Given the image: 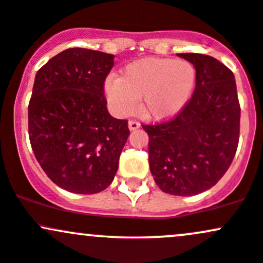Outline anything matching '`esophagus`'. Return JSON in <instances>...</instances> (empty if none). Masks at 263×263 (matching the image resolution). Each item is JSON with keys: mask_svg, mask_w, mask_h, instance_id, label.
<instances>
[{"mask_svg": "<svg viewBox=\"0 0 263 263\" xmlns=\"http://www.w3.org/2000/svg\"><path fill=\"white\" fill-rule=\"evenodd\" d=\"M140 128V123L137 120H129V129L130 130H137Z\"/></svg>", "mask_w": 263, "mask_h": 263, "instance_id": "1", "label": "esophagus"}]
</instances>
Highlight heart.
<instances>
[{"mask_svg":"<svg viewBox=\"0 0 263 263\" xmlns=\"http://www.w3.org/2000/svg\"><path fill=\"white\" fill-rule=\"evenodd\" d=\"M194 85L196 69L189 61L146 58L126 65L121 78H109L104 89L119 114H130L142 99L144 117L163 120L184 108Z\"/></svg>","mask_w":263,"mask_h":263,"instance_id":"heart-1","label":"heart"}]
</instances>
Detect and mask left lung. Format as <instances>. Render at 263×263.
Instances as JSON below:
<instances>
[{"label": "left lung", "mask_w": 263, "mask_h": 263, "mask_svg": "<svg viewBox=\"0 0 263 263\" xmlns=\"http://www.w3.org/2000/svg\"><path fill=\"white\" fill-rule=\"evenodd\" d=\"M178 56L196 69L192 98L173 119L143 129L158 187L173 196H194L213 187L230 168L238 146L241 108L234 75L226 65L203 53Z\"/></svg>", "instance_id": "8db88e82"}]
</instances>
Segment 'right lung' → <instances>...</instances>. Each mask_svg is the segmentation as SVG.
Wrapping results in <instances>:
<instances>
[{
	"label": "right lung",
	"instance_id": "obj_1",
	"mask_svg": "<svg viewBox=\"0 0 263 263\" xmlns=\"http://www.w3.org/2000/svg\"><path fill=\"white\" fill-rule=\"evenodd\" d=\"M114 55L74 47L37 71L29 104L33 154L59 187L94 194L114 179L129 132L109 114L104 83Z\"/></svg>",
	"mask_w": 263,
	"mask_h": 263
}]
</instances>
